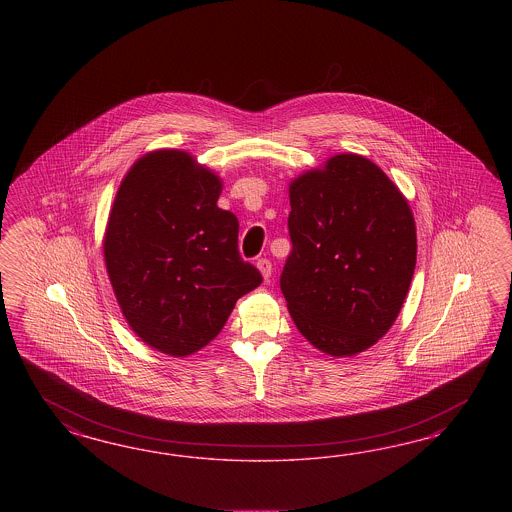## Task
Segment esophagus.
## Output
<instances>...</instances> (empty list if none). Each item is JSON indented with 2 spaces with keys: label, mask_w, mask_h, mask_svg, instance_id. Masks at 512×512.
Masks as SVG:
<instances>
[{
  "label": "esophagus",
  "mask_w": 512,
  "mask_h": 512,
  "mask_svg": "<svg viewBox=\"0 0 512 512\" xmlns=\"http://www.w3.org/2000/svg\"><path fill=\"white\" fill-rule=\"evenodd\" d=\"M257 268H259V272L263 274L264 281H268L270 276H272V263H270L268 259H259V261H257Z\"/></svg>",
  "instance_id": "esophagus-1"
}]
</instances>
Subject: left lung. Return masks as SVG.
Here are the masks:
<instances>
[{"label":"left lung","instance_id":"1","mask_svg":"<svg viewBox=\"0 0 512 512\" xmlns=\"http://www.w3.org/2000/svg\"><path fill=\"white\" fill-rule=\"evenodd\" d=\"M293 249L279 287L300 334L353 357L394 325L417 264L409 202L357 154L330 157L289 186Z\"/></svg>","mask_w":512,"mask_h":512}]
</instances>
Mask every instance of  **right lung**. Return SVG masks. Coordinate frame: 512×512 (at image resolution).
Segmentation results:
<instances>
[{"mask_svg": "<svg viewBox=\"0 0 512 512\" xmlns=\"http://www.w3.org/2000/svg\"><path fill=\"white\" fill-rule=\"evenodd\" d=\"M219 176L182 150L142 155L125 174L103 240L127 325L171 357L201 351L261 272L238 251V219L221 210Z\"/></svg>", "mask_w": 512, "mask_h": 512, "instance_id": "1", "label": "right lung"}]
</instances>
